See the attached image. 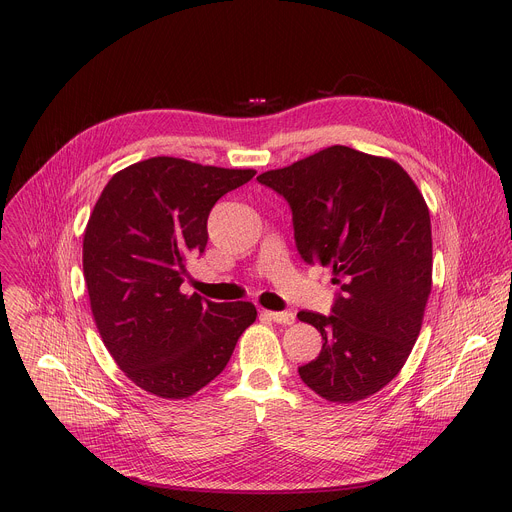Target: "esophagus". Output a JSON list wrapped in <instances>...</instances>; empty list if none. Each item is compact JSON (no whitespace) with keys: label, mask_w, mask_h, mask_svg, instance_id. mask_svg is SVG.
Returning <instances> with one entry per match:
<instances>
[{"label":"esophagus","mask_w":512,"mask_h":512,"mask_svg":"<svg viewBox=\"0 0 512 512\" xmlns=\"http://www.w3.org/2000/svg\"><path fill=\"white\" fill-rule=\"evenodd\" d=\"M261 316L267 318V320H273V322H277V324H283V326H289V324L296 322V314H294V312H271V310H263Z\"/></svg>","instance_id":"1"}]
</instances>
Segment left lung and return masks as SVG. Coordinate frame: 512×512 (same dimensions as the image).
<instances>
[{
    "mask_svg": "<svg viewBox=\"0 0 512 512\" xmlns=\"http://www.w3.org/2000/svg\"><path fill=\"white\" fill-rule=\"evenodd\" d=\"M291 208L308 265H330L340 287L332 314L300 312L322 334L302 381L334 403L391 383L419 336L431 291V223L409 174L393 160L332 145L257 176Z\"/></svg>",
    "mask_w": 512,
    "mask_h": 512,
    "instance_id": "obj_1",
    "label": "left lung"
}]
</instances>
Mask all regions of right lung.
<instances>
[{"instance_id": "right-lung-1", "label": "right lung", "mask_w": 512, "mask_h": 512, "mask_svg": "<svg viewBox=\"0 0 512 512\" xmlns=\"http://www.w3.org/2000/svg\"><path fill=\"white\" fill-rule=\"evenodd\" d=\"M255 170L158 156L127 166L103 188L83 241V271L101 338L143 391L186 399L223 373L257 310L216 304L180 285L186 257L204 253L216 200Z\"/></svg>"}]
</instances>
